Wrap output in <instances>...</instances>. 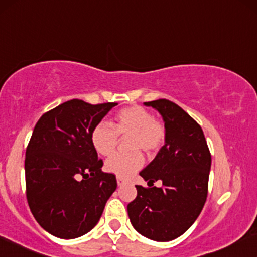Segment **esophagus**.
Returning <instances> with one entry per match:
<instances>
[{
  "instance_id": "34e87169",
  "label": "esophagus",
  "mask_w": 257,
  "mask_h": 257,
  "mask_svg": "<svg viewBox=\"0 0 257 257\" xmlns=\"http://www.w3.org/2000/svg\"><path fill=\"white\" fill-rule=\"evenodd\" d=\"M117 184H118V187H122L123 184H125V179L120 178V177H117Z\"/></svg>"
}]
</instances>
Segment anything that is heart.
Instances as JSON below:
<instances>
[{"label": "heart", "instance_id": "1", "mask_svg": "<svg viewBox=\"0 0 257 257\" xmlns=\"http://www.w3.org/2000/svg\"><path fill=\"white\" fill-rule=\"evenodd\" d=\"M131 150H142L148 154L159 150L165 140V126L154 119L152 113L144 107H124L115 115L113 126L107 122H100L94 126L91 141L100 156H110L115 151L118 135H129ZM144 164L140 151L131 153H117L105 162V170L117 177L126 178L138 171Z\"/></svg>", "mask_w": 257, "mask_h": 257}]
</instances>
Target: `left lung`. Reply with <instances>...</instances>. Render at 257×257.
Returning a JSON list of instances; mask_svg holds the SVG:
<instances>
[{
  "mask_svg": "<svg viewBox=\"0 0 257 257\" xmlns=\"http://www.w3.org/2000/svg\"><path fill=\"white\" fill-rule=\"evenodd\" d=\"M162 116L165 142L140 172L148 189L135 185L138 196L126 207L133 227L156 242L182 236L195 222L207 199L211 153L202 129L177 104L166 99L144 103ZM162 180L163 188L153 183Z\"/></svg>",
  "mask_w": 257,
  "mask_h": 257,
  "instance_id": "8db88e82",
  "label": "left lung"
}]
</instances>
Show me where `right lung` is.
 Masks as SVG:
<instances>
[{
	"label": "right lung",
	"instance_id": "right-lung-1",
	"mask_svg": "<svg viewBox=\"0 0 257 257\" xmlns=\"http://www.w3.org/2000/svg\"><path fill=\"white\" fill-rule=\"evenodd\" d=\"M117 103L73 99L40 117L26 150V196L37 222L62 239L81 237L98 224L117 188L115 175L91 141L94 126Z\"/></svg>",
	"mask_w": 257,
	"mask_h": 257
}]
</instances>
